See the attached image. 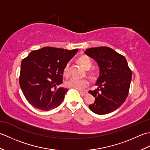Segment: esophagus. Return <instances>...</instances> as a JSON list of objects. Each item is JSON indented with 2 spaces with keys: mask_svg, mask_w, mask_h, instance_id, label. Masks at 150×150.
I'll list each match as a JSON object with an SVG mask.
<instances>
[{
  "mask_svg": "<svg viewBox=\"0 0 150 150\" xmlns=\"http://www.w3.org/2000/svg\"><path fill=\"white\" fill-rule=\"evenodd\" d=\"M79 92H80V93H81V95H84H84H86L88 94L87 92H86V91H80Z\"/></svg>",
  "mask_w": 150,
  "mask_h": 150,
  "instance_id": "obj_1",
  "label": "esophagus"
}]
</instances>
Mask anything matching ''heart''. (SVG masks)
<instances>
[{"mask_svg": "<svg viewBox=\"0 0 150 150\" xmlns=\"http://www.w3.org/2000/svg\"><path fill=\"white\" fill-rule=\"evenodd\" d=\"M79 62L81 66L86 69H89L91 68L92 63L90 57L87 55H82L79 58ZM64 75L66 77L69 75V62H68L64 68ZM90 77L91 79H95L97 77V73L96 71H91L89 73ZM90 82L86 79H77V78H71L69 80L67 81L66 82V86L69 88L75 89L79 91H82L86 88Z\"/></svg>", "mask_w": 150, "mask_h": 150, "instance_id": "1", "label": "heart"}]
</instances>
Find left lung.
Returning <instances> with one entry per match:
<instances>
[{
  "label": "left lung",
  "instance_id": "1",
  "mask_svg": "<svg viewBox=\"0 0 150 150\" xmlns=\"http://www.w3.org/2000/svg\"><path fill=\"white\" fill-rule=\"evenodd\" d=\"M84 53L96 60L100 69L96 82L98 88L88 91L95 98L94 103L89 105V108L98 115L113 112L128 97L132 70L125 57L110 47H91Z\"/></svg>",
  "mask_w": 150,
  "mask_h": 150
}]
</instances>
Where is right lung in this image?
<instances>
[{"label": "right lung", "instance_id": "1", "mask_svg": "<svg viewBox=\"0 0 150 150\" xmlns=\"http://www.w3.org/2000/svg\"><path fill=\"white\" fill-rule=\"evenodd\" d=\"M77 52L44 47L22 60L19 84L28 103L42 111L53 110L62 103L68 90L57 86L62 83L65 65Z\"/></svg>", "mask_w": 150, "mask_h": 150}]
</instances>
